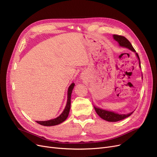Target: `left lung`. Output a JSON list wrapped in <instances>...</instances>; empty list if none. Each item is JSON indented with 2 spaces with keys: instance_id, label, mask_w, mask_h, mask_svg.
<instances>
[{
  "instance_id": "8db88e82",
  "label": "left lung",
  "mask_w": 157,
  "mask_h": 157,
  "mask_svg": "<svg viewBox=\"0 0 157 157\" xmlns=\"http://www.w3.org/2000/svg\"><path fill=\"white\" fill-rule=\"evenodd\" d=\"M113 39L115 40H116L117 42H118L120 46L125 48H128V49H130V51L135 53V54H136V55L137 58V59L139 60V67L141 69V62H140V59L139 57V55L136 53V52L134 49V48H133L132 45L131 43L129 42V40L127 38H125V37L121 36L113 35ZM142 78H143V76H142ZM94 107L96 113H97L98 116H99L103 120H104L105 121H111V122H115V121L122 120L123 119H125V118L130 117V115L132 114L133 112H134V111H132V112L127 113V114H119V113H115L114 111L101 109V108H98V107H96L95 105H94Z\"/></svg>"
}]
</instances>
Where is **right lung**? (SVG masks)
I'll return each mask as SVG.
<instances>
[{
    "label": "right lung",
    "mask_w": 157,
    "mask_h": 157,
    "mask_svg": "<svg viewBox=\"0 0 157 157\" xmlns=\"http://www.w3.org/2000/svg\"><path fill=\"white\" fill-rule=\"evenodd\" d=\"M74 83H71V85L69 86L68 88V91H67V104H66V105L65 107V109L63 111V112L61 113L60 116L56 117V118L52 119L49 120L47 121H36V122L39 124L41 125H44V126H55L59 124H60L61 123L63 122L67 118L68 115L70 111V108H71V94L72 90L74 87Z\"/></svg>",
    "instance_id": "add662e5"
}]
</instances>
